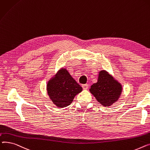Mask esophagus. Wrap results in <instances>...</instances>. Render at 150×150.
Instances as JSON below:
<instances>
[{
    "mask_svg": "<svg viewBox=\"0 0 150 150\" xmlns=\"http://www.w3.org/2000/svg\"><path fill=\"white\" fill-rule=\"evenodd\" d=\"M82 88H83V89H84V90H87L88 88V84H83L82 85Z\"/></svg>",
    "mask_w": 150,
    "mask_h": 150,
    "instance_id": "obj_1",
    "label": "esophagus"
}]
</instances>
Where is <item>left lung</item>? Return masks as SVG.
<instances>
[{"instance_id": "left-lung-1", "label": "left lung", "mask_w": 150, "mask_h": 150, "mask_svg": "<svg viewBox=\"0 0 150 150\" xmlns=\"http://www.w3.org/2000/svg\"><path fill=\"white\" fill-rule=\"evenodd\" d=\"M122 91V85L105 70L99 72L98 82L90 89L91 93L103 106H111L116 102Z\"/></svg>"}]
</instances>
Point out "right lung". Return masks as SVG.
Masks as SVG:
<instances>
[{
  "mask_svg": "<svg viewBox=\"0 0 150 150\" xmlns=\"http://www.w3.org/2000/svg\"><path fill=\"white\" fill-rule=\"evenodd\" d=\"M82 91V86L64 68L59 70L47 84V92L50 99L59 108L68 106L75 96Z\"/></svg>",
  "mask_w": 150,
  "mask_h": 150,
  "instance_id": "add662e5",
  "label": "right lung"
}]
</instances>
